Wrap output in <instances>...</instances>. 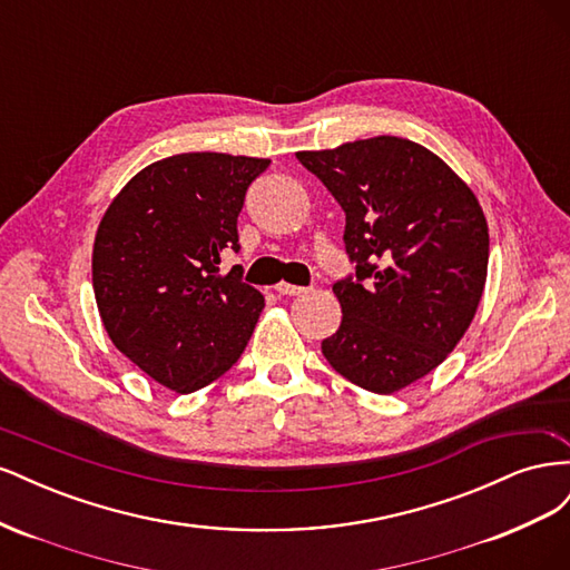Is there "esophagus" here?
<instances>
[{"label":"esophagus","mask_w":570,"mask_h":570,"mask_svg":"<svg viewBox=\"0 0 570 570\" xmlns=\"http://www.w3.org/2000/svg\"><path fill=\"white\" fill-rule=\"evenodd\" d=\"M275 292H278V295L295 297V295H302V292H306V287H299V285H289V283H278V285H275Z\"/></svg>","instance_id":"34e87169"}]
</instances>
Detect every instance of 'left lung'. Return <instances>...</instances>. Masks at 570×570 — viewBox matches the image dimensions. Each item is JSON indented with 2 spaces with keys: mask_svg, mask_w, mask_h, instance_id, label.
Segmentation results:
<instances>
[{
  "mask_svg": "<svg viewBox=\"0 0 570 570\" xmlns=\"http://www.w3.org/2000/svg\"><path fill=\"white\" fill-rule=\"evenodd\" d=\"M344 212L356 275L333 285L337 331L321 342L342 377L375 394L416 383L450 356L478 312L490 235L473 189L438 154L377 135L297 151Z\"/></svg>",
  "mask_w": 570,
  "mask_h": 570,
  "instance_id": "obj_1",
  "label": "left lung"
}]
</instances>
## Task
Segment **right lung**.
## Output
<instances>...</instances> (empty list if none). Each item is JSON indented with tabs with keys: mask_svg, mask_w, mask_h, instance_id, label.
<instances>
[{
	"mask_svg": "<svg viewBox=\"0 0 570 570\" xmlns=\"http://www.w3.org/2000/svg\"><path fill=\"white\" fill-rule=\"evenodd\" d=\"M268 159L189 151L128 180L99 220L92 287L120 354L159 385L189 394L245 352L264 295L243 268L218 264L237 245L247 187Z\"/></svg>",
	"mask_w": 570,
	"mask_h": 570,
	"instance_id": "add662e5",
	"label": "right lung"
}]
</instances>
